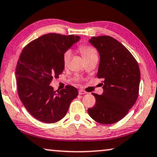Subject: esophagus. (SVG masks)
Segmentation results:
<instances>
[{
	"label": "esophagus",
	"mask_w": 157,
	"mask_h": 157,
	"mask_svg": "<svg viewBox=\"0 0 157 157\" xmlns=\"http://www.w3.org/2000/svg\"><path fill=\"white\" fill-rule=\"evenodd\" d=\"M87 93L86 92L85 90H78V94L79 95H83V94H86Z\"/></svg>",
	"instance_id": "1"
}]
</instances>
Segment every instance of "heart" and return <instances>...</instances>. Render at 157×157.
I'll return each instance as SVG.
<instances>
[{
	"instance_id": "b5f03b06",
	"label": "heart",
	"mask_w": 157,
	"mask_h": 157,
	"mask_svg": "<svg viewBox=\"0 0 157 157\" xmlns=\"http://www.w3.org/2000/svg\"><path fill=\"white\" fill-rule=\"evenodd\" d=\"M78 50L79 51L81 52L82 55H83L85 60L90 59V57L95 55H98V52L96 49L94 47L91 46L89 45L86 44H81L78 45ZM71 56V51L70 50H65L62 55V62H63V64L64 66H67L69 64V61H70Z\"/></svg>"
}]
</instances>
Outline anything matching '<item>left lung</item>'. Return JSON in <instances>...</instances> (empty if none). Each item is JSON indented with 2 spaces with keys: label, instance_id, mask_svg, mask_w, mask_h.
I'll return each mask as SVG.
<instances>
[{
  "label": "left lung",
  "instance_id": "1",
  "mask_svg": "<svg viewBox=\"0 0 157 157\" xmlns=\"http://www.w3.org/2000/svg\"><path fill=\"white\" fill-rule=\"evenodd\" d=\"M100 55L97 77L102 78V95L93 93L96 104L89 108L90 117L102 124L119 121L136 103L139 95L140 71L127 48L109 36L89 40Z\"/></svg>",
  "mask_w": 157,
  "mask_h": 157
}]
</instances>
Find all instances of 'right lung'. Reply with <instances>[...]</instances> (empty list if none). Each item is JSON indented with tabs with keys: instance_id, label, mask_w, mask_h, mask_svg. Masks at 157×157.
Returning a JSON list of instances; mask_svg holds the SVG:
<instances>
[{
	"instance_id": "obj_1",
	"label": "right lung",
	"mask_w": 157,
	"mask_h": 157,
	"mask_svg": "<svg viewBox=\"0 0 157 157\" xmlns=\"http://www.w3.org/2000/svg\"><path fill=\"white\" fill-rule=\"evenodd\" d=\"M79 38L48 33L28 43L20 54L15 71L18 95L26 109L40 121L61 120L78 95L75 87L69 85L57 92L50 84L64 70V52Z\"/></svg>"
}]
</instances>
